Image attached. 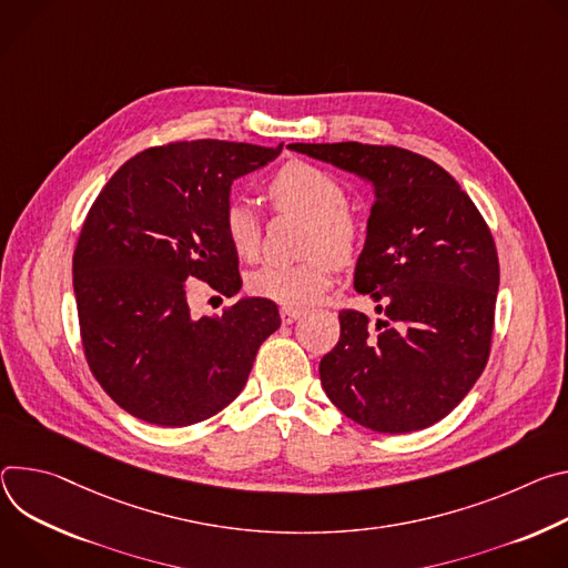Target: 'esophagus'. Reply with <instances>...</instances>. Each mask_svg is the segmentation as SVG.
I'll return each mask as SVG.
<instances>
[{"label": "esophagus", "mask_w": 568, "mask_h": 568, "mask_svg": "<svg viewBox=\"0 0 568 568\" xmlns=\"http://www.w3.org/2000/svg\"><path fill=\"white\" fill-rule=\"evenodd\" d=\"M280 316H282L284 325H291V323H295V321H300L304 316V311L302 308H293V306H282L280 308Z\"/></svg>", "instance_id": "obj_1"}]
</instances>
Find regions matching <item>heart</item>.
Masks as SVG:
<instances>
[{
	"mask_svg": "<svg viewBox=\"0 0 568 568\" xmlns=\"http://www.w3.org/2000/svg\"><path fill=\"white\" fill-rule=\"evenodd\" d=\"M266 196L277 210L308 219L306 255L300 264H266L250 275V291L284 306L316 302L332 284L336 264L356 260L365 227L345 205V186L327 171L308 162L284 164L266 186ZM223 232L236 255L257 260L262 247V223L247 201L234 199L223 210Z\"/></svg>",
	"mask_w": 568,
	"mask_h": 568,
	"instance_id": "obj_1",
	"label": "heart"
}]
</instances>
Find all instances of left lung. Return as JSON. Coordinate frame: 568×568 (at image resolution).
Listing matches in <instances>:
<instances>
[{
	"instance_id": "left-lung-1",
	"label": "left lung",
	"mask_w": 568,
	"mask_h": 568,
	"mask_svg": "<svg viewBox=\"0 0 568 568\" xmlns=\"http://www.w3.org/2000/svg\"><path fill=\"white\" fill-rule=\"evenodd\" d=\"M369 182L374 203L354 288L376 321L338 313L341 338L321 361L336 408L379 433H410L447 417L483 374L494 329L498 257L487 223L433 160L358 142L288 144Z\"/></svg>"
}]
</instances>
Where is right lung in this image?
<instances>
[{"label": "right lung", "mask_w": 568, "mask_h": 568, "mask_svg": "<svg viewBox=\"0 0 568 568\" xmlns=\"http://www.w3.org/2000/svg\"><path fill=\"white\" fill-rule=\"evenodd\" d=\"M282 151L196 140L153 146L105 182L74 250V295L88 365L125 413L158 426L210 419L243 390L277 304L243 297L194 318L189 284L232 297L239 257L223 232L232 182Z\"/></svg>", "instance_id": "right-lung-1"}]
</instances>
